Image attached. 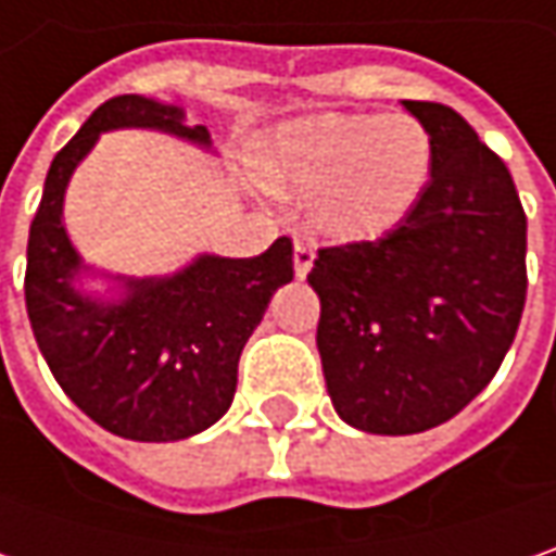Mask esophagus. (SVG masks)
<instances>
[{
    "label": "esophagus",
    "mask_w": 556,
    "mask_h": 556,
    "mask_svg": "<svg viewBox=\"0 0 556 556\" xmlns=\"http://www.w3.org/2000/svg\"><path fill=\"white\" fill-rule=\"evenodd\" d=\"M314 257H317V245L307 242V239H299L295 242V277H307V270L314 267Z\"/></svg>",
    "instance_id": "1"
}]
</instances>
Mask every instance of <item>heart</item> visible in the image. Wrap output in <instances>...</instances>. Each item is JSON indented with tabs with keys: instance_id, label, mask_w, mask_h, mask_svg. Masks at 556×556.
<instances>
[{
	"instance_id": "heart-1",
	"label": "heart",
	"mask_w": 556,
	"mask_h": 556,
	"mask_svg": "<svg viewBox=\"0 0 556 556\" xmlns=\"http://www.w3.org/2000/svg\"><path fill=\"white\" fill-rule=\"evenodd\" d=\"M432 161V136L410 114L326 111L261 139L252 174L274 195H314V217L332 239L367 242L414 214Z\"/></svg>"
}]
</instances>
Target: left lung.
Instances as JSON below:
<instances>
[{
    "label": "left lung",
    "mask_w": 556,
    "mask_h": 556,
    "mask_svg": "<svg viewBox=\"0 0 556 556\" xmlns=\"http://www.w3.org/2000/svg\"><path fill=\"white\" fill-rule=\"evenodd\" d=\"M432 136V180L376 242L320 249L317 351L342 420L414 435L497 374L526 304V214L507 164L439 102H401Z\"/></svg>",
    "instance_id": "8db88e82"
}]
</instances>
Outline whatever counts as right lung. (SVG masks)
Masks as SVG:
<instances>
[{"label": "right lung", "mask_w": 556, "mask_h": 556, "mask_svg": "<svg viewBox=\"0 0 556 556\" xmlns=\"http://www.w3.org/2000/svg\"><path fill=\"white\" fill-rule=\"evenodd\" d=\"M124 127L214 149L180 105L114 96L92 111L46 174L27 239V317L49 370L89 420L134 442H180L230 410L239 354L295 274L292 242L282 236L257 257L199 254L170 277H111L114 295H89L80 282L92 267L61 224L64 192L99 136Z\"/></svg>", "instance_id": "right-lung-1"}]
</instances>
